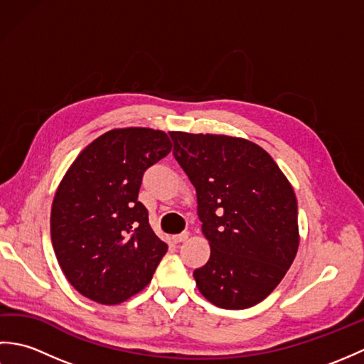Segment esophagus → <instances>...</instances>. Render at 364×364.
<instances>
[{
  "instance_id": "obj_1",
  "label": "esophagus",
  "mask_w": 364,
  "mask_h": 364,
  "mask_svg": "<svg viewBox=\"0 0 364 364\" xmlns=\"http://www.w3.org/2000/svg\"><path fill=\"white\" fill-rule=\"evenodd\" d=\"M189 237V233L188 231H183V233H180V235H173L172 236V239H173V242H183V241H186V239Z\"/></svg>"
}]
</instances>
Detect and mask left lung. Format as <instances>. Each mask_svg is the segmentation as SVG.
<instances>
[{
	"label": "left lung",
	"instance_id": "left-lung-1",
	"mask_svg": "<svg viewBox=\"0 0 364 364\" xmlns=\"http://www.w3.org/2000/svg\"><path fill=\"white\" fill-rule=\"evenodd\" d=\"M173 156L197 191L211 247L194 270L215 306L244 310L264 300L288 272L300 242L292 184L258 144L225 134L170 131Z\"/></svg>",
	"mask_w": 364,
	"mask_h": 364
}]
</instances>
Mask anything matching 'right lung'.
<instances>
[{"instance_id":"1","label":"right lung","mask_w":364,"mask_h":364,"mask_svg":"<svg viewBox=\"0 0 364 364\" xmlns=\"http://www.w3.org/2000/svg\"><path fill=\"white\" fill-rule=\"evenodd\" d=\"M172 150L161 129L115 128L84 149L60 180L51 205V242L81 296L117 305L151 282L167 244L139 202L144 172Z\"/></svg>"}]
</instances>
